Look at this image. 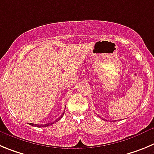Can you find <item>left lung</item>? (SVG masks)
<instances>
[{
  "label": "left lung",
  "mask_w": 154,
  "mask_h": 154,
  "mask_svg": "<svg viewBox=\"0 0 154 154\" xmlns=\"http://www.w3.org/2000/svg\"><path fill=\"white\" fill-rule=\"evenodd\" d=\"M103 120H104V119H103Z\"/></svg>",
  "instance_id": "8db88e82"
}]
</instances>
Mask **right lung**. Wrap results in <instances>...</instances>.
<instances>
[{
  "instance_id": "right-lung-1",
  "label": "right lung",
  "mask_w": 154,
  "mask_h": 154,
  "mask_svg": "<svg viewBox=\"0 0 154 154\" xmlns=\"http://www.w3.org/2000/svg\"><path fill=\"white\" fill-rule=\"evenodd\" d=\"M63 113H64V112H63V113H62V115H61V116H60V117H59V118H57L56 120H54V122H52V123H49V124H30V123H29V124H30V126H36V127H48V126L52 125V124H54V123L57 122L59 120H60V119L62 118V117H63Z\"/></svg>"
}]
</instances>
